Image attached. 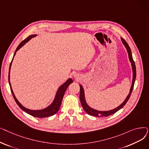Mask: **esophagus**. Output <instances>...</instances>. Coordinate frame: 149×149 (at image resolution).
<instances>
[{
  "instance_id": "34e87169",
  "label": "esophagus",
  "mask_w": 149,
  "mask_h": 149,
  "mask_svg": "<svg viewBox=\"0 0 149 149\" xmlns=\"http://www.w3.org/2000/svg\"><path fill=\"white\" fill-rule=\"evenodd\" d=\"M74 78H75V79H76V80H78V79H79V76H78L77 74H75L74 75Z\"/></svg>"
}]
</instances>
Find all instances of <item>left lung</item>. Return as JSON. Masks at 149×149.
<instances>
[{"instance_id":"1","label":"left lung","mask_w":149,"mask_h":149,"mask_svg":"<svg viewBox=\"0 0 149 149\" xmlns=\"http://www.w3.org/2000/svg\"><path fill=\"white\" fill-rule=\"evenodd\" d=\"M121 38V40L122 42L123 43V45L126 47V48L127 49L128 55H129V60L131 63V65H132V70H133V79H132V84L131 86V88L130 89V92L129 93V95H127V97H126V100H125L123 103L120 104L119 106H118L117 107L115 108L114 109H112V110L111 111H97L95 110V109H93L92 108H91V107H89L88 104L86 103V101L85 100V97H84V89L82 86L81 84H80V102L81 104V106L83 108V109L84 110V111L86 112L87 113H88L90 115L92 116H108L109 115H111L113 113H115V112H116L117 111H118L120 109H121L122 107H124V106L126 104V103L128 101L130 95H131V93L133 91V89H134V83L135 81V79H136V66H135V62L133 60L132 58V52H131V49L130 48L129 46L128 45L127 43L126 42V40L123 39V38Z\"/></svg>"}]
</instances>
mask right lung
<instances>
[{
    "mask_svg": "<svg viewBox=\"0 0 149 149\" xmlns=\"http://www.w3.org/2000/svg\"><path fill=\"white\" fill-rule=\"evenodd\" d=\"M37 35L36 34H33V35H31L29 37H28L26 39H25L24 40H23L17 46V48L15 50L14 54V56L13 58L12 59V61L10 63V69H9V75H8V81H9V84L10 86V89H11V93L13 94V96L15 101V102L17 104V105L19 106V107L23 110V111H25V112H26L27 113L29 114L30 115L34 116V117H37V118H46V117H48L52 115H54V114H56L58 111L59 110L60 107L61 106V101L63 100V98L64 94H65V92L66 91V90L67 89L68 87L69 86V85L72 83L73 82L72 79H69L65 83L63 84L61 86L59 87V88L57 90V92L56 93V97H55V98L53 101V102L48 106L47 107L43 109H41V110H30V109H28L26 107H25L24 106H23L20 103L19 101L17 100V98H15L14 94V92L13 91L12 88H11V83H10V69H11V63H12V61L13 60L14 57L16 54V52L20 48L22 47L24 45L26 42H28L31 38H32L33 37H36Z\"/></svg>",
    "mask_w": 149,
    "mask_h": 149,
    "instance_id": "right-lung-1",
    "label": "right lung"
}]
</instances>
